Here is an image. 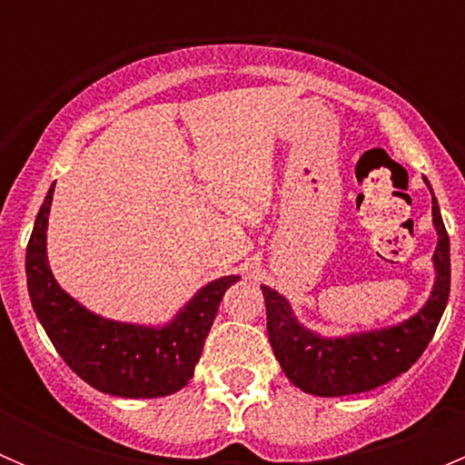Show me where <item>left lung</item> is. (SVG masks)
Returning a JSON list of instances; mask_svg holds the SVG:
<instances>
[{
  "instance_id": "left-lung-1",
  "label": "left lung",
  "mask_w": 465,
  "mask_h": 465,
  "mask_svg": "<svg viewBox=\"0 0 465 465\" xmlns=\"http://www.w3.org/2000/svg\"><path fill=\"white\" fill-rule=\"evenodd\" d=\"M432 193L436 229L434 285L428 302L410 320L373 331L326 337L297 320L292 303L276 290L261 285L267 308V335L281 369L294 387L312 396L335 398L371 391L405 373L428 349L450 297V238Z\"/></svg>"
}]
</instances>
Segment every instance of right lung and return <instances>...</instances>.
Listing matches in <instances>:
<instances>
[{
  "label": "right lung",
  "instance_id": "1",
  "mask_svg": "<svg viewBox=\"0 0 465 465\" xmlns=\"http://www.w3.org/2000/svg\"><path fill=\"white\" fill-rule=\"evenodd\" d=\"M54 186L37 211L26 247L31 306L51 344L78 378L110 396L162 398L180 391L193 378L224 292L241 276H220L203 285L159 326L96 315L60 288L46 259Z\"/></svg>",
  "mask_w": 465,
  "mask_h": 465
}]
</instances>
